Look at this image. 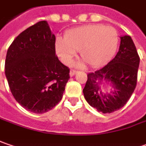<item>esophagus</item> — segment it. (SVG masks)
<instances>
[{"instance_id":"1","label":"esophagus","mask_w":146,"mask_h":146,"mask_svg":"<svg viewBox=\"0 0 146 146\" xmlns=\"http://www.w3.org/2000/svg\"><path fill=\"white\" fill-rule=\"evenodd\" d=\"M76 73H77V71H76V70L71 69V70H70V73H69V74H70V77H73V76H74Z\"/></svg>"}]
</instances>
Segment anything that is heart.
<instances>
[{
	"label": "heart",
	"mask_w": 146,
	"mask_h": 146,
	"mask_svg": "<svg viewBox=\"0 0 146 146\" xmlns=\"http://www.w3.org/2000/svg\"><path fill=\"white\" fill-rule=\"evenodd\" d=\"M119 42L116 30L103 25H88L66 32L64 39L57 38L56 52L67 64H72L76 51L92 68L107 64L114 56Z\"/></svg>",
	"instance_id": "b5f03b06"
}]
</instances>
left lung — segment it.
Wrapping results in <instances>:
<instances>
[{
	"label": "left lung",
	"mask_w": 146,
	"mask_h": 146,
	"mask_svg": "<svg viewBox=\"0 0 146 146\" xmlns=\"http://www.w3.org/2000/svg\"><path fill=\"white\" fill-rule=\"evenodd\" d=\"M139 64L140 57L132 39L129 35L121 37L115 58L101 69L88 74L82 91L86 101L102 113H111L124 107L136 87ZM103 81L112 85L110 94L101 91Z\"/></svg>",
	"instance_id": "obj_1"
}]
</instances>
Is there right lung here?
I'll use <instances>...</instances> for the list:
<instances>
[{"label": "right lung", "mask_w": 146, "mask_h": 146, "mask_svg": "<svg viewBox=\"0 0 146 146\" xmlns=\"http://www.w3.org/2000/svg\"><path fill=\"white\" fill-rule=\"evenodd\" d=\"M5 73L13 97L27 111L44 113L61 101L69 68L55 55V35L47 21L35 24L14 39Z\"/></svg>", "instance_id": "add662e5"}]
</instances>
